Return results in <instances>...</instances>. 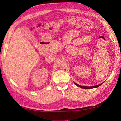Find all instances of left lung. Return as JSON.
<instances>
[{
	"label": "left lung",
	"instance_id": "obj_1",
	"mask_svg": "<svg viewBox=\"0 0 121 121\" xmlns=\"http://www.w3.org/2000/svg\"><path fill=\"white\" fill-rule=\"evenodd\" d=\"M76 85H77V86L78 87H80L81 88H82V89H93V88H95V87H99V86L101 85L102 84H99V85H95V86H81V85H79L78 84H77V83H74Z\"/></svg>",
	"mask_w": 121,
	"mask_h": 121
}]
</instances>
